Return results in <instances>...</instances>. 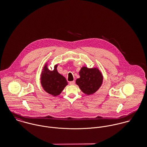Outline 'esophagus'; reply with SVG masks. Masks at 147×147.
I'll return each mask as SVG.
<instances>
[{
  "instance_id": "34e87169",
  "label": "esophagus",
  "mask_w": 147,
  "mask_h": 147,
  "mask_svg": "<svg viewBox=\"0 0 147 147\" xmlns=\"http://www.w3.org/2000/svg\"><path fill=\"white\" fill-rule=\"evenodd\" d=\"M75 84V81H72V82H69V85H74Z\"/></svg>"
}]
</instances>
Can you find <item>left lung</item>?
Instances as JSON below:
<instances>
[{
  "label": "left lung",
  "mask_w": 147,
  "mask_h": 147,
  "mask_svg": "<svg viewBox=\"0 0 147 147\" xmlns=\"http://www.w3.org/2000/svg\"><path fill=\"white\" fill-rule=\"evenodd\" d=\"M80 78L76 80V83L85 94L88 95L95 93L102 83L103 77L98 69L88 68L83 67L80 72Z\"/></svg>",
  "instance_id": "8db88e82"
}]
</instances>
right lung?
Returning <instances> with one entry per match:
<instances>
[{
  "label": "right lung",
  "instance_id": "obj_1",
  "mask_svg": "<svg viewBox=\"0 0 147 147\" xmlns=\"http://www.w3.org/2000/svg\"><path fill=\"white\" fill-rule=\"evenodd\" d=\"M55 65L53 71L49 70L45 65L41 74V84L43 89L48 93L56 96L59 95L68 84L65 78L59 74Z\"/></svg>",
  "mask_w": 147,
  "mask_h": 147
}]
</instances>
